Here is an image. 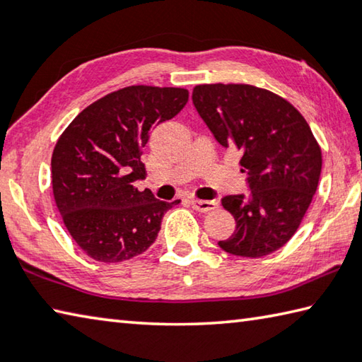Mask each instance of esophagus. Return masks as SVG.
<instances>
[{"label": "esophagus", "mask_w": 362, "mask_h": 362, "mask_svg": "<svg viewBox=\"0 0 362 362\" xmlns=\"http://www.w3.org/2000/svg\"><path fill=\"white\" fill-rule=\"evenodd\" d=\"M189 203H192V207L193 209H196V211H199V212H209V211H212V209H216V207L218 206V203L217 201H206V199H192L189 201Z\"/></svg>", "instance_id": "34e87169"}]
</instances>
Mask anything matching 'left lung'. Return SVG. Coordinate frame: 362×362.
<instances>
[{
	"label": "left lung",
	"instance_id": "8db88e82",
	"mask_svg": "<svg viewBox=\"0 0 362 362\" xmlns=\"http://www.w3.org/2000/svg\"><path fill=\"white\" fill-rule=\"evenodd\" d=\"M193 105L217 142L241 151L250 194L223 196L236 220L225 252L263 257L291 240L321 175V148L308 122L283 97L250 84H199Z\"/></svg>",
	"mask_w": 362,
	"mask_h": 362
}]
</instances>
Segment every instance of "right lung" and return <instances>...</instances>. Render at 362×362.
Wrapping results in <instances>:
<instances>
[{
	"label": "right lung",
	"instance_id": "right-lung-1",
	"mask_svg": "<svg viewBox=\"0 0 362 362\" xmlns=\"http://www.w3.org/2000/svg\"><path fill=\"white\" fill-rule=\"evenodd\" d=\"M180 88L129 86L84 108L52 153V192L73 240L90 259L129 260L155 243L161 220L177 204L159 201L134 182L150 131L187 105Z\"/></svg>",
	"mask_w": 362,
	"mask_h": 362
}]
</instances>
